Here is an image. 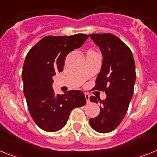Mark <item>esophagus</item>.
<instances>
[{
	"instance_id": "34e87169",
	"label": "esophagus",
	"mask_w": 157,
	"mask_h": 157,
	"mask_svg": "<svg viewBox=\"0 0 157 157\" xmlns=\"http://www.w3.org/2000/svg\"><path fill=\"white\" fill-rule=\"evenodd\" d=\"M84 96H85V99H86L87 103H89L90 102V95L88 93H84Z\"/></svg>"
}]
</instances>
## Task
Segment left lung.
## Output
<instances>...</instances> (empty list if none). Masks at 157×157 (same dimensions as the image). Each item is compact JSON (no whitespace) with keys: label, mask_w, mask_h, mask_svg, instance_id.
Segmentation results:
<instances>
[{"label":"left lung","mask_w":157,"mask_h":157,"mask_svg":"<svg viewBox=\"0 0 157 157\" xmlns=\"http://www.w3.org/2000/svg\"><path fill=\"white\" fill-rule=\"evenodd\" d=\"M89 36L103 56L93 90L103 91L107 95L103 100L90 97V101L99 103L101 107L99 115L90 118L89 123L95 131L106 133L116 129L127 112L134 89L135 63L130 49L114 35L91 34Z\"/></svg>","instance_id":"obj_1"}]
</instances>
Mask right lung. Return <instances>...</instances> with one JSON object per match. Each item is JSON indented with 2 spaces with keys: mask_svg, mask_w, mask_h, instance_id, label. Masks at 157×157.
<instances>
[{
  "mask_svg": "<svg viewBox=\"0 0 157 157\" xmlns=\"http://www.w3.org/2000/svg\"><path fill=\"white\" fill-rule=\"evenodd\" d=\"M88 38L85 34L48 35L26 56L22 72L24 95L31 118L45 131L55 132L63 128L71 111L86 103L84 94L80 90L56 95L52 84L56 73L63 71L65 57L82 46Z\"/></svg>",
  "mask_w": 157,
  "mask_h": 157,
  "instance_id": "right-lung-1",
  "label": "right lung"
}]
</instances>
